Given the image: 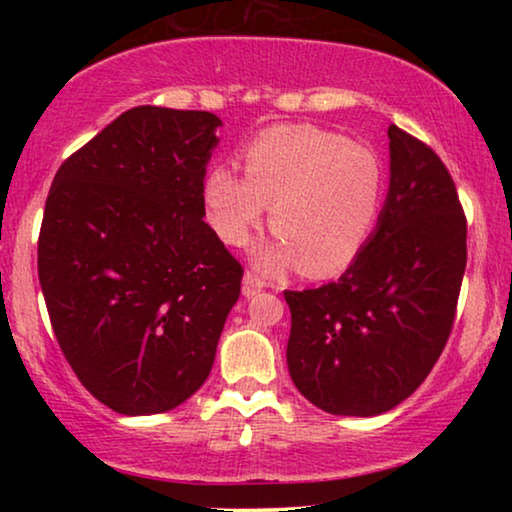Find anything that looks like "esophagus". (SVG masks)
<instances>
[{"label": "esophagus", "mask_w": 512, "mask_h": 512, "mask_svg": "<svg viewBox=\"0 0 512 512\" xmlns=\"http://www.w3.org/2000/svg\"><path fill=\"white\" fill-rule=\"evenodd\" d=\"M263 286H265V282L256 275V272H251V270L244 272V279H242V293H244V296H247V298L256 296L258 291H263Z\"/></svg>", "instance_id": "esophagus-1"}]
</instances>
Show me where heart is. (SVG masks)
<instances>
[{
  "instance_id": "obj_1",
  "label": "heart",
  "mask_w": 512,
  "mask_h": 512,
  "mask_svg": "<svg viewBox=\"0 0 512 512\" xmlns=\"http://www.w3.org/2000/svg\"><path fill=\"white\" fill-rule=\"evenodd\" d=\"M240 158L244 177L216 165L202 186L207 221L221 242L247 244L270 205L275 240L256 249L265 272L303 263L307 275L326 277L361 254L384 193V170L373 149L298 123L258 132Z\"/></svg>"
}]
</instances>
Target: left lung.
I'll return each instance as SVG.
<instances>
[{
  "mask_svg": "<svg viewBox=\"0 0 512 512\" xmlns=\"http://www.w3.org/2000/svg\"><path fill=\"white\" fill-rule=\"evenodd\" d=\"M391 179L375 233L338 282L284 291L286 363L331 415L373 417L426 380L452 333L466 270V216L438 153L389 125Z\"/></svg>",
  "mask_w": 512,
  "mask_h": 512,
  "instance_id": "left-lung-1",
  "label": "left lung"
}]
</instances>
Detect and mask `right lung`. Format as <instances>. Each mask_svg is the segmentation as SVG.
Returning <instances> with one entry per match:
<instances>
[{
  "label": "right lung",
  "mask_w": 512,
  "mask_h": 512,
  "mask_svg": "<svg viewBox=\"0 0 512 512\" xmlns=\"http://www.w3.org/2000/svg\"><path fill=\"white\" fill-rule=\"evenodd\" d=\"M209 111L135 107L55 172L39 282L65 359L121 415L184 403L212 370L242 265L205 216Z\"/></svg>",
  "instance_id": "add662e5"
}]
</instances>
